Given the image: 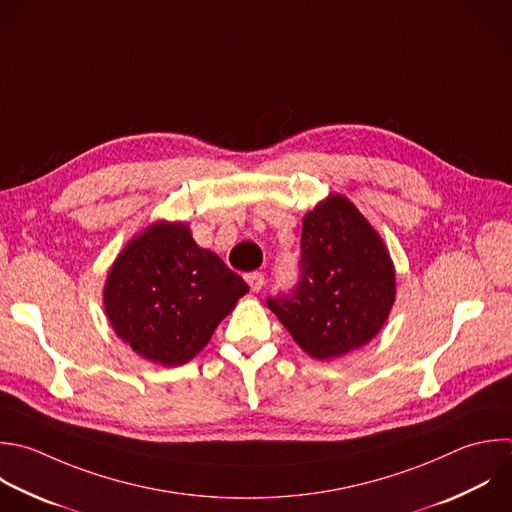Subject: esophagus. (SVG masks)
Returning a JSON list of instances; mask_svg holds the SVG:
<instances>
[{"instance_id":"obj_1","label":"esophagus","mask_w":512,"mask_h":512,"mask_svg":"<svg viewBox=\"0 0 512 512\" xmlns=\"http://www.w3.org/2000/svg\"><path fill=\"white\" fill-rule=\"evenodd\" d=\"M244 278L250 284L252 292H260L264 288V284H266V278H264L262 272H248Z\"/></svg>"}]
</instances>
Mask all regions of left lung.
Instances as JSON below:
<instances>
[{"mask_svg": "<svg viewBox=\"0 0 512 512\" xmlns=\"http://www.w3.org/2000/svg\"><path fill=\"white\" fill-rule=\"evenodd\" d=\"M298 282L268 296V308L318 360L372 340L394 302V266L366 218L344 196L304 216Z\"/></svg>", "mask_w": 512, "mask_h": 512, "instance_id": "1", "label": "left lung"}]
</instances>
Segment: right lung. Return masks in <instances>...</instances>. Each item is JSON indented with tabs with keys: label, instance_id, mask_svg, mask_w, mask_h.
<instances>
[{
	"label": "right lung",
	"instance_id": "1",
	"mask_svg": "<svg viewBox=\"0 0 512 512\" xmlns=\"http://www.w3.org/2000/svg\"><path fill=\"white\" fill-rule=\"evenodd\" d=\"M246 292L242 276L200 248L186 224L156 222L114 262L104 304L116 334L140 356L180 366Z\"/></svg>",
	"mask_w": 512,
	"mask_h": 512
}]
</instances>
